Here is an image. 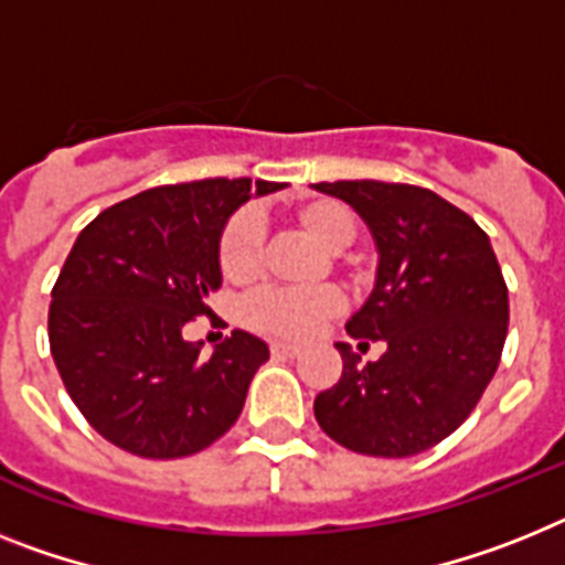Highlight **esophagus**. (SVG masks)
<instances>
[{
    "label": "esophagus",
    "instance_id": "1",
    "mask_svg": "<svg viewBox=\"0 0 565 565\" xmlns=\"http://www.w3.org/2000/svg\"><path fill=\"white\" fill-rule=\"evenodd\" d=\"M269 353L287 355V359H292V355L301 353V348H298V344H287V341H273V344H269Z\"/></svg>",
    "mask_w": 565,
    "mask_h": 565
}]
</instances>
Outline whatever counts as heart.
<instances>
[{
	"instance_id": "heart-1",
	"label": "heart",
	"mask_w": 565,
	"mask_h": 565,
	"mask_svg": "<svg viewBox=\"0 0 565 565\" xmlns=\"http://www.w3.org/2000/svg\"><path fill=\"white\" fill-rule=\"evenodd\" d=\"M290 217L327 253H339L359 232L353 210L335 198H307L290 210ZM260 230L253 217H232L217 238V267L232 284H246L258 273ZM344 298L335 287H312V290H267L246 298L244 321L258 333L278 339H307L319 324L333 319Z\"/></svg>"
}]
</instances>
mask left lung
Wrapping results in <instances>:
<instances>
[{
  "label": "left lung",
  "instance_id": "8db88e82",
  "mask_svg": "<svg viewBox=\"0 0 565 565\" xmlns=\"http://www.w3.org/2000/svg\"><path fill=\"white\" fill-rule=\"evenodd\" d=\"M316 189L348 201L379 246L376 287L348 321L362 362L339 341L344 371L316 396L321 430L348 451L414 457L471 416L500 364L509 287L486 232L430 189L385 180H335Z\"/></svg>",
  "mask_w": 565,
  "mask_h": 565
}]
</instances>
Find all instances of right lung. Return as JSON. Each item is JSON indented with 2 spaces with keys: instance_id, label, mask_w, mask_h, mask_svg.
<instances>
[{
  "instance_id": "1",
  "label": "right lung",
  "mask_w": 565,
  "mask_h": 565,
  "mask_svg": "<svg viewBox=\"0 0 565 565\" xmlns=\"http://www.w3.org/2000/svg\"><path fill=\"white\" fill-rule=\"evenodd\" d=\"M278 183L206 178L169 183L99 212L51 290V355L99 436L146 459L210 448L238 422L267 344L232 330L210 359L183 327L212 316L217 238L249 194Z\"/></svg>"
}]
</instances>
